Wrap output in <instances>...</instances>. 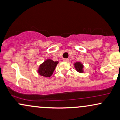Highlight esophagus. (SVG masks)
Returning <instances> with one entry per match:
<instances>
[{
  "instance_id": "obj_1",
  "label": "esophagus",
  "mask_w": 120,
  "mask_h": 120,
  "mask_svg": "<svg viewBox=\"0 0 120 120\" xmlns=\"http://www.w3.org/2000/svg\"><path fill=\"white\" fill-rule=\"evenodd\" d=\"M63 61L65 62H68L69 61V60H68V59L64 58V59H63Z\"/></svg>"
}]
</instances>
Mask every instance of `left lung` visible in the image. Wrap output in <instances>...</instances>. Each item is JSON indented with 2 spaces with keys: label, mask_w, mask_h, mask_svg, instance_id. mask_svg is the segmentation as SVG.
<instances>
[{
  "label": "left lung",
  "mask_w": 120,
  "mask_h": 120,
  "mask_svg": "<svg viewBox=\"0 0 120 120\" xmlns=\"http://www.w3.org/2000/svg\"><path fill=\"white\" fill-rule=\"evenodd\" d=\"M74 67L76 70L79 73L84 72V65L81 62H76L74 63Z\"/></svg>",
  "instance_id": "obj_1"
}]
</instances>
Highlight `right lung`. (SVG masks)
<instances>
[{
	"label": "right lung",
	"instance_id": "add662e5",
	"mask_svg": "<svg viewBox=\"0 0 120 120\" xmlns=\"http://www.w3.org/2000/svg\"><path fill=\"white\" fill-rule=\"evenodd\" d=\"M58 63V61H54L51 59H46L39 66L38 69V74L44 77H50Z\"/></svg>",
	"mask_w": 120,
	"mask_h": 120
}]
</instances>
